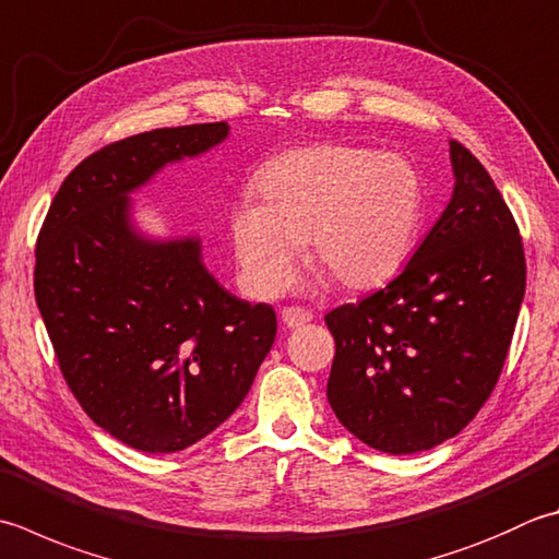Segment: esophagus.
Instances as JSON below:
<instances>
[{
  "mask_svg": "<svg viewBox=\"0 0 559 559\" xmlns=\"http://www.w3.org/2000/svg\"><path fill=\"white\" fill-rule=\"evenodd\" d=\"M281 320H283V324L290 326V330H298V326L312 322V312L305 308H283Z\"/></svg>",
  "mask_w": 559,
  "mask_h": 559,
  "instance_id": "34e87169",
  "label": "esophagus"
}]
</instances>
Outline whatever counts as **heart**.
I'll return each instance as SVG.
<instances>
[{"label": "heart", "mask_w": 559, "mask_h": 559, "mask_svg": "<svg viewBox=\"0 0 559 559\" xmlns=\"http://www.w3.org/2000/svg\"><path fill=\"white\" fill-rule=\"evenodd\" d=\"M257 201L229 213V242L249 293L288 288L308 239L310 261L348 290L385 286L417 247L424 186L392 152L317 142L273 157L257 177Z\"/></svg>", "instance_id": "obj_1"}]
</instances>
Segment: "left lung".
<instances>
[{
    "instance_id": "8db88e82",
    "label": "left lung",
    "mask_w": 559,
    "mask_h": 559,
    "mask_svg": "<svg viewBox=\"0 0 559 559\" xmlns=\"http://www.w3.org/2000/svg\"><path fill=\"white\" fill-rule=\"evenodd\" d=\"M453 195L385 288L324 317L336 342L326 400L358 441L429 451L495 390L526 293L519 227L487 169L451 140Z\"/></svg>"
}]
</instances>
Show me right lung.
I'll use <instances>...</instances> for the list:
<instances>
[{"instance_id": "1", "label": "right lung", "mask_w": 559, "mask_h": 559, "mask_svg": "<svg viewBox=\"0 0 559 559\" xmlns=\"http://www.w3.org/2000/svg\"><path fill=\"white\" fill-rule=\"evenodd\" d=\"M225 123L157 128L76 164L36 245V302L64 380L90 419L142 453H177L215 431L276 338L271 305L225 290L199 237L140 233L130 193L199 157Z\"/></svg>"}]
</instances>
